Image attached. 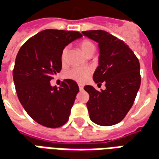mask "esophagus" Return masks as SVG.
<instances>
[{
    "label": "esophagus",
    "mask_w": 159,
    "mask_h": 159,
    "mask_svg": "<svg viewBox=\"0 0 159 159\" xmlns=\"http://www.w3.org/2000/svg\"><path fill=\"white\" fill-rule=\"evenodd\" d=\"M78 87H79V89L82 90L83 89V85L82 84V83H78Z\"/></svg>",
    "instance_id": "esophagus-1"
}]
</instances>
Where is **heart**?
Segmentation results:
<instances>
[{
	"label": "heart",
	"mask_w": 159,
	"mask_h": 159,
	"mask_svg": "<svg viewBox=\"0 0 159 159\" xmlns=\"http://www.w3.org/2000/svg\"><path fill=\"white\" fill-rule=\"evenodd\" d=\"M80 48L82 49V51L84 52V54L86 55L87 53L90 52L91 50H94V45L90 40L85 39L83 40L80 42ZM66 55H67V48H64L60 54V60L63 64L66 63ZM92 73V70L90 68H86V67H73L68 70L65 73V77L68 79H71L79 82V83H84L85 81L89 79V77Z\"/></svg>",
	"instance_id": "1"
}]
</instances>
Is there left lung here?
<instances>
[{
	"instance_id": "8db88e82",
	"label": "left lung",
	"mask_w": 159,
	"mask_h": 159,
	"mask_svg": "<svg viewBox=\"0 0 159 159\" xmlns=\"http://www.w3.org/2000/svg\"><path fill=\"white\" fill-rule=\"evenodd\" d=\"M84 36L99 43V66L93 79L106 89L85 86L90 119L98 125L111 126L125 117L133 106L140 86V62L126 43L105 30H86Z\"/></svg>"
}]
</instances>
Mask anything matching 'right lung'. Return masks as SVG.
I'll return each mask as SVG.
<instances>
[{"label": "right lung", "instance_id": "1", "mask_svg": "<svg viewBox=\"0 0 159 159\" xmlns=\"http://www.w3.org/2000/svg\"><path fill=\"white\" fill-rule=\"evenodd\" d=\"M82 36L74 30H45L26 41L17 54L12 71L17 95L30 117L42 126L59 128L69 119L78 85L66 79L58 89L50 81L61 70L63 48Z\"/></svg>", "mask_w": 159, "mask_h": 159}]
</instances>
